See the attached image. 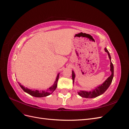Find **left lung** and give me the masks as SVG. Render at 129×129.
I'll return each mask as SVG.
<instances>
[{
	"instance_id": "left-lung-1",
	"label": "left lung",
	"mask_w": 129,
	"mask_h": 129,
	"mask_svg": "<svg viewBox=\"0 0 129 129\" xmlns=\"http://www.w3.org/2000/svg\"><path fill=\"white\" fill-rule=\"evenodd\" d=\"M105 51L108 53L109 58H110V60H111L110 55L106 48H105ZM110 71L111 72V75L108 78L106 81H105L102 85L96 88L94 90H93L92 91H90L89 92L85 91H80L78 92V94L81 97H84V98H94V97H96L103 94V93L107 90V89L109 87V86H110V84L112 82L113 77H114V66H113L111 61L110 62ZM72 79L74 83V79H75V74H74V71H72Z\"/></svg>"
}]
</instances>
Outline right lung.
<instances>
[{
    "label": "right lung",
    "mask_w": 129,
    "mask_h": 129,
    "mask_svg": "<svg viewBox=\"0 0 129 129\" xmlns=\"http://www.w3.org/2000/svg\"><path fill=\"white\" fill-rule=\"evenodd\" d=\"M58 77H59V74L57 75L55 82H54V84L52 85V86L51 87H50L49 89H47L46 90H44V91H38L37 90H30L28 88L23 87L20 83H19V84L20 85V87L22 88L23 90H24L25 92H27V93H28V94H29L30 95L36 97H42L44 96H48L50 94H51V93L56 89L57 87V81L58 80Z\"/></svg>",
    "instance_id": "obj_1"
}]
</instances>
